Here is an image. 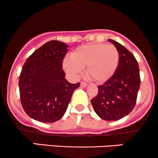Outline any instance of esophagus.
I'll list each match as a JSON object with an SVG mask.
<instances>
[{
	"mask_svg": "<svg viewBox=\"0 0 158 158\" xmlns=\"http://www.w3.org/2000/svg\"><path fill=\"white\" fill-rule=\"evenodd\" d=\"M81 86H82V87H86V86H87V84H86V83H84V82H81Z\"/></svg>",
	"mask_w": 158,
	"mask_h": 158,
	"instance_id": "34e87169",
	"label": "esophagus"
}]
</instances>
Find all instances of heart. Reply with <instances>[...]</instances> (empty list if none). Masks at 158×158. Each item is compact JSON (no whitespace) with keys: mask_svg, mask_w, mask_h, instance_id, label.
<instances>
[{"mask_svg":"<svg viewBox=\"0 0 158 158\" xmlns=\"http://www.w3.org/2000/svg\"><path fill=\"white\" fill-rule=\"evenodd\" d=\"M119 63V53L113 45L95 43L77 48L72 57L63 60V68L73 77H77L81 69L86 68L90 81L104 83L113 77Z\"/></svg>","mask_w":158,"mask_h":158,"instance_id":"heart-1","label":"heart"}]
</instances>
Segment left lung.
<instances>
[{
  "label": "left lung",
  "instance_id": "8db88e82",
  "mask_svg": "<svg viewBox=\"0 0 158 158\" xmlns=\"http://www.w3.org/2000/svg\"><path fill=\"white\" fill-rule=\"evenodd\" d=\"M119 53V63L110 79L98 86V95L91 100L97 115L107 121L125 117L134 109L140 85V76L136 58L126 48L109 40Z\"/></svg>",
  "mask_w": 158,
  "mask_h": 158
}]
</instances>
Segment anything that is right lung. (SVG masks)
Wrapping results in <instances>:
<instances>
[{"label": "right lung", "mask_w": 158, "mask_h": 158, "mask_svg": "<svg viewBox=\"0 0 158 158\" xmlns=\"http://www.w3.org/2000/svg\"><path fill=\"white\" fill-rule=\"evenodd\" d=\"M68 45L60 41L46 42L24 63L19 77V92L23 109L30 117L51 123L65 114L74 91L80 84L65 78L63 60Z\"/></svg>", "instance_id": "right-lung-1"}]
</instances>
